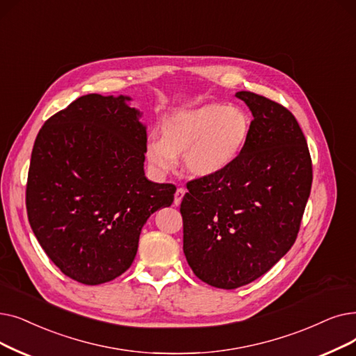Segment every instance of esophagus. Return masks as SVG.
Masks as SVG:
<instances>
[{
  "label": "esophagus",
  "mask_w": 356,
  "mask_h": 356,
  "mask_svg": "<svg viewBox=\"0 0 356 356\" xmlns=\"http://www.w3.org/2000/svg\"><path fill=\"white\" fill-rule=\"evenodd\" d=\"M184 193H186V189H183V188H179V189L176 191V193H175V205H176V207L180 205Z\"/></svg>",
  "instance_id": "obj_1"
}]
</instances>
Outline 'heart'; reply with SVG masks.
Here are the masks:
<instances>
[{
    "instance_id": "obj_1",
    "label": "heart",
    "mask_w": 356,
    "mask_h": 356,
    "mask_svg": "<svg viewBox=\"0 0 356 356\" xmlns=\"http://www.w3.org/2000/svg\"><path fill=\"white\" fill-rule=\"evenodd\" d=\"M249 132V118L238 107L205 104L164 118L161 140L148 141L147 159L159 172H168L183 156L189 175L215 176L237 160Z\"/></svg>"
}]
</instances>
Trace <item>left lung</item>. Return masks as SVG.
<instances>
[{"mask_svg":"<svg viewBox=\"0 0 356 356\" xmlns=\"http://www.w3.org/2000/svg\"><path fill=\"white\" fill-rule=\"evenodd\" d=\"M247 143L224 172L188 183L180 213L183 252L200 281L236 289L265 275L296 243L313 165L297 119L250 91Z\"/></svg>","mask_w":356,"mask_h":356,"instance_id":"obj_1","label":"left lung"}]
</instances>
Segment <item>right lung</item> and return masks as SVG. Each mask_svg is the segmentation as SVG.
I'll return each mask as SVG.
<instances>
[{
	"instance_id": "obj_1",
	"label": "right lung",
	"mask_w": 356,
	"mask_h": 356,
	"mask_svg": "<svg viewBox=\"0 0 356 356\" xmlns=\"http://www.w3.org/2000/svg\"><path fill=\"white\" fill-rule=\"evenodd\" d=\"M128 96L87 95L51 116L30 160L26 208L44 253L71 280L127 272L149 215L176 188L145 177L147 129Z\"/></svg>"
}]
</instances>
